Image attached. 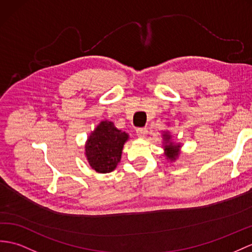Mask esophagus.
<instances>
[{"instance_id":"34e87169","label":"esophagus","mask_w":252,"mask_h":252,"mask_svg":"<svg viewBox=\"0 0 252 252\" xmlns=\"http://www.w3.org/2000/svg\"><path fill=\"white\" fill-rule=\"evenodd\" d=\"M136 132H137V136L139 138H144L146 134H147V129H146L145 127H143V128H137Z\"/></svg>"}]
</instances>
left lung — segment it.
Returning <instances> with one entry per match:
<instances>
[{
    "label": "left lung",
    "mask_w": 252,
    "mask_h": 252,
    "mask_svg": "<svg viewBox=\"0 0 252 252\" xmlns=\"http://www.w3.org/2000/svg\"><path fill=\"white\" fill-rule=\"evenodd\" d=\"M164 136V139H165V141H169L170 140V136L168 133H165V134H163ZM179 147H180V145H173V144H168V145H165L164 146V150L167 151V153H165V155H167L170 159H175V157L177 156V154H176V151L179 150Z\"/></svg>",
    "instance_id": "left-lung-1"
}]
</instances>
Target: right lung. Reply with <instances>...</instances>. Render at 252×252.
Here are the masks:
<instances>
[{"label":"right lung","instance_id":"1","mask_svg":"<svg viewBox=\"0 0 252 252\" xmlns=\"http://www.w3.org/2000/svg\"><path fill=\"white\" fill-rule=\"evenodd\" d=\"M127 139L128 134L116 129L111 122H101L85 145L91 167L100 173L112 172L121 160L123 145Z\"/></svg>","mask_w":252,"mask_h":252}]
</instances>
